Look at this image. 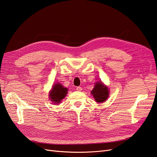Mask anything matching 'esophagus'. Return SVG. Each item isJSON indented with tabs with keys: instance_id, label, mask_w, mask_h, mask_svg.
I'll return each instance as SVG.
<instances>
[{
	"instance_id": "34e87169",
	"label": "esophagus",
	"mask_w": 157,
	"mask_h": 157,
	"mask_svg": "<svg viewBox=\"0 0 157 157\" xmlns=\"http://www.w3.org/2000/svg\"><path fill=\"white\" fill-rule=\"evenodd\" d=\"M76 90H77V91H78V92H80V91H82V88H81V87H80V86H78V87H77V88H76Z\"/></svg>"
}]
</instances>
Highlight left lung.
Listing matches in <instances>:
<instances>
[{
	"label": "left lung",
	"mask_w": 157,
	"mask_h": 157,
	"mask_svg": "<svg viewBox=\"0 0 157 157\" xmlns=\"http://www.w3.org/2000/svg\"><path fill=\"white\" fill-rule=\"evenodd\" d=\"M91 94L97 103H103L107 100L109 95V90L102 82H97L94 85Z\"/></svg>",
	"instance_id": "8db88e82"
}]
</instances>
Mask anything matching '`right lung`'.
I'll return each instance as SVG.
<instances>
[{"label": "right lung", "mask_w": 157, "mask_h": 157, "mask_svg": "<svg viewBox=\"0 0 157 157\" xmlns=\"http://www.w3.org/2000/svg\"><path fill=\"white\" fill-rule=\"evenodd\" d=\"M68 89L64 88L60 83L53 85L51 91L49 93V98L50 101L54 104H59L61 100L66 96Z\"/></svg>", "instance_id": "right-lung-1"}]
</instances>
